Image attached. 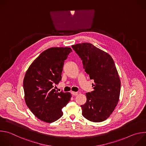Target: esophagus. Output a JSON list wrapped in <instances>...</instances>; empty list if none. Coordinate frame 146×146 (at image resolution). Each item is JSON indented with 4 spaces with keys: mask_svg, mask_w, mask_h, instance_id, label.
<instances>
[{
    "mask_svg": "<svg viewBox=\"0 0 146 146\" xmlns=\"http://www.w3.org/2000/svg\"><path fill=\"white\" fill-rule=\"evenodd\" d=\"M72 94L73 96H77L78 95V92H72Z\"/></svg>",
    "mask_w": 146,
    "mask_h": 146,
    "instance_id": "obj_1",
    "label": "esophagus"
}]
</instances>
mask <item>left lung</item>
Returning <instances> with one entry per match:
<instances>
[{
  "label": "left lung",
  "instance_id": "1",
  "mask_svg": "<svg viewBox=\"0 0 146 146\" xmlns=\"http://www.w3.org/2000/svg\"><path fill=\"white\" fill-rule=\"evenodd\" d=\"M82 60L85 72L94 80L93 90L86 93V102L81 107L82 115L89 121L107 119L118 104L121 82L112 57L89 43L72 46Z\"/></svg>",
  "mask_w": 146,
  "mask_h": 146
}]
</instances>
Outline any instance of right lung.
<instances>
[{"label":"right lung","instance_id":"add662e5","mask_svg":"<svg viewBox=\"0 0 146 146\" xmlns=\"http://www.w3.org/2000/svg\"><path fill=\"white\" fill-rule=\"evenodd\" d=\"M72 52L69 47H50L30 65L23 79L25 100L32 113L40 120L52 123L62 115V109L70 100L69 92H58L54 85L61 80L65 60Z\"/></svg>","mask_w":146,"mask_h":146}]
</instances>
